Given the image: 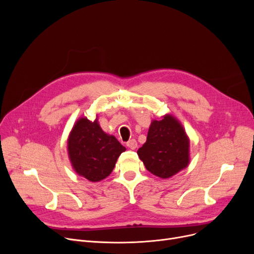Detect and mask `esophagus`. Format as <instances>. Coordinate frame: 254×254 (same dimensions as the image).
Segmentation results:
<instances>
[{"mask_svg":"<svg viewBox=\"0 0 254 254\" xmlns=\"http://www.w3.org/2000/svg\"><path fill=\"white\" fill-rule=\"evenodd\" d=\"M127 147H128L129 149L134 150V149L137 148L138 143H137V141H136L135 139H131V140H129V141L127 143Z\"/></svg>","mask_w":254,"mask_h":254,"instance_id":"esophagus-1","label":"esophagus"}]
</instances>
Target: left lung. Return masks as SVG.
<instances>
[{
    "instance_id": "obj_1",
    "label": "left lung",
    "mask_w": 254,
    "mask_h": 254,
    "mask_svg": "<svg viewBox=\"0 0 254 254\" xmlns=\"http://www.w3.org/2000/svg\"><path fill=\"white\" fill-rule=\"evenodd\" d=\"M137 153L151 174L171 178L190 164V138L179 120L166 114L152 120L147 140Z\"/></svg>"
}]
</instances>
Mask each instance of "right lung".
<instances>
[{
  "label": "right lung",
  "mask_w": 254,
  "mask_h": 254,
  "mask_svg": "<svg viewBox=\"0 0 254 254\" xmlns=\"http://www.w3.org/2000/svg\"><path fill=\"white\" fill-rule=\"evenodd\" d=\"M68 155L73 170L90 182H99L113 171L120 153L126 150L118 140L105 132L97 118L80 117L68 137Z\"/></svg>",
  "instance_id": "add662e5"
}]
</instances>
